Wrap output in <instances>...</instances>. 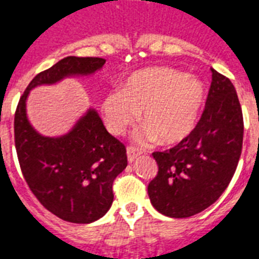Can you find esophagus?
Here are the masks:
<instances>
[{"label": "esophagus", "instance_id": "34e87169", "mask_svg": "<svg viewBox=\"0 0 259 259\" xmlns=\"http://www.w3.org/2000/svg\"><path fill=\"white\" fill-rule=\"evenodd\" d=\"M126 154H127V160L132 163L134 162V160H136L142 153H141V150L136 149V147H127V149H126Z\"/></svg>", "mask_w": 259, "mask_h": 259}]
</instances>
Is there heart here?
I'll use <instances>...</instances> for the list:
<instances>
[{"label": "heart", "instance_id": "obj_1", "mask_svg": "<svg viewBox=\"0 0 259 259\" xmlns=\"http://www.w3.org/2000/svg\"><path fill=\"white\" fill-rule=\"evenodd\" d=\"M205 97L199 79L167 67L136 71L122 89L104 97L101 110L108 129L122 134L142 112L145 127L136 134L145 143L155 140L160 145H177L192 133Z\"/></svg>", "mask_w": 259, "mask_h": 259}]
</instances>
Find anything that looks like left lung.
<instances>
[{"instance_id":"left-lung-1","label":"left lung","mask_w":259,"mask_h":259,"mask_svg":"<svg viewBox=\"0 0 259 259\" xmlns=\"http://www.w3.org/2000/svg\"><path fill=\"white\" fill-rule=\"evenodd\" d=\"M210 71L207 104L196 127L172 149L153 153L158 174L147 192L164 216L186 219L207 209L227 190L240 160L244 118L236 88Z\"/></svg>"}]
</instances>
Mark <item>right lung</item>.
I'll return each instance as SVG.
<instances>
[{"label":"right lung","mask_w":259,"mask_h":259,"mask_svg":"<svg viewBox=\"0 0 259 259\" xmlns=\"http://www.w3.org/2000/svg\"><path fill=\"white\" fill-rule=\"evenodd\" d=\"M103 58L67 56L31 80L14 117L15 149L26 183L43 207L68 223L99 220L113 203V182L127 166L126 149L108 133L96 109L89 108L59 137L36 132L27 117L30 91L67 77L91 76Z\"/></svg>","instance_id":"1"}]
</instances>
